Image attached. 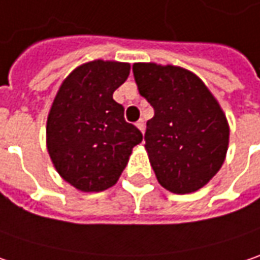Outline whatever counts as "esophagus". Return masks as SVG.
Instances as JSON below:
<instances>
[{
	"mask_svg": "<svg viewBox=\"0 0 260 260\" xmlns=\"http://www.w3.org/2000/svg\"><path fill=\"white\" fill-rule=\"evenodd\" d=\"M135 125H137V128H138V129L141 131L142 134H144V129H145V123H144V120H142V119H140V120H138Z\"/></svg>",
	"mask_w": 260,
	"mask_h": 260,
	"instance_id": "34e87169",
	"label": "esophagus"
}]
</instances>
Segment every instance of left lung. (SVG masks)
Listing matches in <instances>:
<instances>
[{
    "mask_svg": "<svg viewBox=\"0 0 260 260\" xmlns=\"http://www.w3.org/2000/svg\"><path fill=\"white\" fill-rule=\"evenodd\" d=\"M140 94L154 109L144 135L158 183L173 193H190L217 175L224 163L230 128L208 87L175 65L132 67Z\"/></svg>",
    "mask_w": 260,
    "mask_h": 260,
    "instance_id": "1",
    "label": "left lung"
}]
</instances>
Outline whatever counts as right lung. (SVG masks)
Segmentation results:
<instances>
[{"label": "right lung", "mask_w": 260, "mask_h": 260, "mask_svg": "<svg viewBox=\"0 0 260 260\" xmlns=\"http://www.w3.org/2000/svg\"><path fill=\"white\" fill-rule=\"evenodd\" d=\"M131 65L91 61L70 74L59 87L46 123V145L56 172L83 192L113 186L128 164L141 131L123 118L113 91Z\"/></svg>", "instance_id": "1"}]
</instances>
